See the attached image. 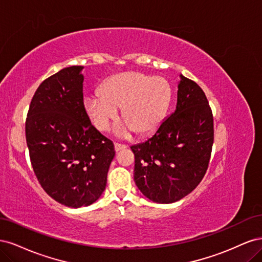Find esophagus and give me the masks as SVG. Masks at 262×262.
Returning a JSON list of instances; mask_svg holds the SVG:
<instances>
[{"label":"esophagus","mask_w":262,"mask_h":262,"mask_svg":"<svg viewBox=\"0 0 262 262\" xmlns=\"http://www.w3.org/2000/svg\"><path fill=\"white\" fill-rule=\"evenodd\" d=\"M124 148H126V145L120 144V143H115V150H116V152H119V150L124 149Z\"/></svg>","instance_id":"1"}]
</instances>
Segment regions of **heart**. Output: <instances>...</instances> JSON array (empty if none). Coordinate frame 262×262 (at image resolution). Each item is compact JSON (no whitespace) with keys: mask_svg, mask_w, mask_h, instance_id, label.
Wrapping results in <instances>:
<instances>
[{"mask_svg":"<svg viewBox=\"0 0 262 262\" xmlns=\"http://www.w3.org/2000/svg\"><path fill=\"white\" fill-rule=\"evenodd\" d=\"M171 87L161 76L130 71L109 77L99 93L84 99V109L95 128L106 131L121 108L123 122L119 136L136 132L139 137L153 134L163 123L171 101Z\"/></svg>","mask_w":262,"mask_h":262,"instance_id":"obj_1","label":"heart"}]
</instances>
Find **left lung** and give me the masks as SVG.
<instances>
[{
    "mask_svg": "<svg viewBox=\"0 0 262 262\" xmlns=\"http://www.w3.org/2000/svg\"><path fill=\"white\" fill-rule=\"evenodd\" d=\"M176 109L154 136L131 146L134 181L156 203L189 194L207 172L214 141L213 115L201 87L180 75Z\"/></svg>",
    "mask_w": 262,
    "mask_h": 262,
    "instance_id": "1",
    "label": "left lung"
}]
</instances>
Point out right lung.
I'll list each match as a JSON object with an SVG mask.
<instances>
[{
    "mask_svg": "<svg viewBox=\"0 0 262 262\" xmlns=\"http://www.w3.org/2000/svg\"><path fill=\"white\" fill-rule=\"evenodd\" d=\"M83 67L62 69L39 85L26 118V142L35 175L52 199L87 207L104 192L114 143L84 109Z\"/></svg>",
    "mask_w": 262,
    "mask_h": 262,
    "instance_id": "add662e5",
    "label": "right lung"
}]
</instances>
